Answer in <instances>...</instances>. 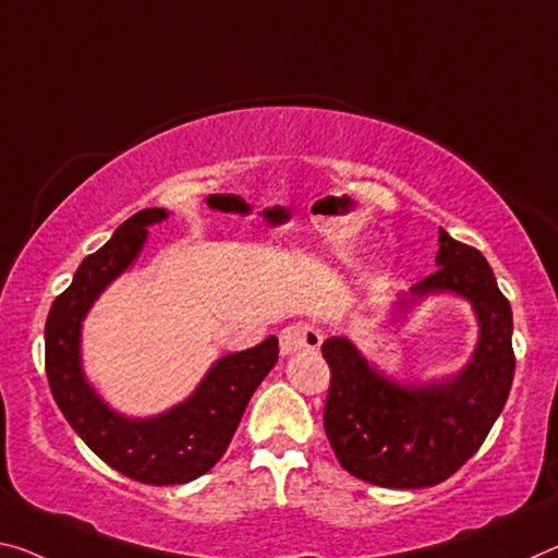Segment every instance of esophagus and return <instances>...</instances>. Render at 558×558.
I'll return each instance as SVG.
<instances>
[{
  "mask_svg": "<svg viewBox=\"0 0 558 558\" xmlns=\"http://www.w3.org/2000/svg\"><path fill=\"white\" fill-rule=\"evenodd\" d=\"M323 342V332L315 325L298 323L280 330V352L282 355H295L300 350H317Z\"/></svg>",
  "mask_w": 558,
  "mask_h": 558,
  "instance_id": "1",
  "label": "esophagus"
}]
</instances>
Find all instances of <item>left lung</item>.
<instances>
[{
	"mask_svg": "<svg viewBox=\"0 0 558 558\" xmlns=\"http://www.w3.org/2000/svg\"><path fill=\"white\" fill-rule=\"evenodd\" d=\"M437 265L397 305L407 313L435 293L470 300L480 340L457 375L427 385H397L348 338L323 342L330 367L325 435L344 470L387 489H420L449 480L482 447L514 379L511 305L489 263L476 247L439 228Z\"/></svg>",
	"mask_w": 558,
	"mask_h": 558,
	"instance_id": "8db88e82",
	"label": "left lung"
}]
</instances>
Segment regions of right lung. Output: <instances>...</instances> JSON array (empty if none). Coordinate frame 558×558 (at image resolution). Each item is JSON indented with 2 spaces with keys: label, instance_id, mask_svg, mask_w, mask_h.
Instances as JSON below:
<instances>
[{
  "label": "right lung",
  "instance_id": "obj_1",
  "mask_svg": "<svg viewBox=\"0 0 558 558\" xmlns=\"http://www.w3.org/2000/svg\"><path fill=\"white\" fill-rule=\"evenodd\" d=\"M166 218V208H146L123 220L111 241L78 265L44 327L47 377L61 414L111 470L154 486L185 484L206 474L226 454L253 392L278 362V338L270 335L255 348L220 357L189 400L146 420L113 412L86 383L82 323L88 307L138 258L148 226Z\"/></svg>",
  "mask_w": 558,
  "mask_h": 558
}]
</instances>
